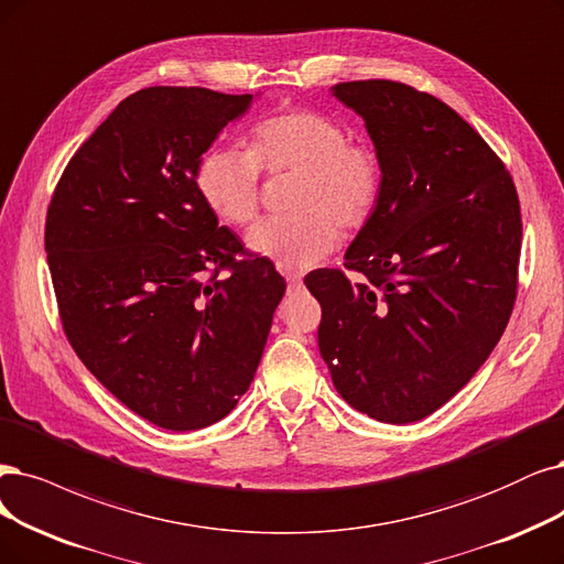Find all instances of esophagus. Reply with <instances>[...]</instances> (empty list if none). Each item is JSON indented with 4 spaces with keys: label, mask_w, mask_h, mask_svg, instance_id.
<instances>
[{
    "label": "esophagus",
    "mask_w": 564,
    "mask_h": 564,
    "mask_svg": "<svg viewBox=\"0 0 564 564\" xmlns=\"http://www.w3.org/2000/svg\"><path fill=\"white\" fill-rule=\"evenodd\" d=\"M302 279L300 276H288V295H297L302 290Z\"/></svg>",
    "instance_id": "obj_1"
}]
</instances>
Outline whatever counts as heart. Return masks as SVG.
<instances>
[{"label":"heart","instance_id":"obj_1","mask_svg":"<svg viewBox=\"0 0 564 564\" xmlns=\"http://www.w3.org/2000/svg\"><path fill=\"white\" fill-rule=\"evenodd\" d=\"M260 166L300 172L290 208L250 227L248 248L285 271L316 267L337 248L341 227H362L381 197L383 170L377 151L350 143L344 124L321 111L290 109L260 120L250 151L214 145L197 166L206 204L232 225H248L260 212Z\"/></svg>","mask_w":564,"mask_h":564}]
</instances>
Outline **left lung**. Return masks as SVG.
Here are the masks:
<instances>
[{"label": "left lung", "instance_id": "obj_1", "mask_svg": "<svg viewBox=\"0 0 564 564\" xmlns=\"http://www.w3.org/2000/svg\"><path fill=\"white\" fill-rule=\"evenodd\" d=\"M381 160L377 208L339 269L304 279L321 302V356L341 398L404 425L460 392L509 323L523 223L490 145L442 99L394 80L332 88Z\"/></svg>", "mask_w": 564, "mask_h": 564}]
</instances>
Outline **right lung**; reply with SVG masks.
Returning a JSON list of instances; mask_svg holds the SVG:
<instances>
[{
    "instance_id": "add662e5",
    "label": "right lung",
    "mask_w": 564,
    "mask_h": 564,
    "mask_svg": "<svg viewBox=\"0 0 564 564\" xmlns=\"http://www.w3.org/2000/svg\"><path fill=\"white\" fill-rule=\"evenodd\" d=\"M250 101L172 86L130 95L83 141L48 206V269L72 348L113 398L172 432L237 406L285 293L197 187L202 155Z\"/></svg>"
}]
</instances>
